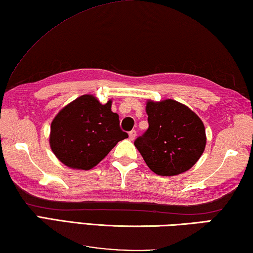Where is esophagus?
Segmentation results:
<instances>
[{
	"label": "esophagus",
	"mask_w": 253,
	"mask_h": 253,
	"mask_svg": "<svg viewBox=\"0 0 253 253\" xmlns=\"http://www.w3.org/2000/svg\"><path fill=\"white\" fill-rule=\"evenodd\" d=\"M128 136H129V139H130V141H134L135 137H136V130H131V131H129V134H128Z\"/></svg>",
	"instance_id": "esophagus-1"
}]
</instances>
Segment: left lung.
<instances>
[{
    "mask_svg": "<svg viewBox=\"0 0 253 253\" xmlns=\"http://www.w3.org/2000/svg\"><path fill=\"white\" fill-rule=\"evenodd\" d=\"M148 128L135 146L159 175L181 174L195 166L206 146L205 126L190 108L175 100H147Z\"/></svg>",
    "mask_w": 253,
    "mask_h": 253,
    "instance_id": "8db88e82",
    "label": "left lung"
}]
</instances>
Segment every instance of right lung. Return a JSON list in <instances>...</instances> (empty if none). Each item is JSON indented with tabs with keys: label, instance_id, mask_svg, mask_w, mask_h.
<instances>
[{
	"label": "right lung",
	"instance_id": "add662e5",
	"mask_svg": "<svg viewBox=\"0 0 253 253\" xmlns=\"http://www.w3.org/2000/svg\"><path fill=\"white\" fill-rule=\"evenodd\" d=\"M92 94L70 102L50 125L49 145L59 161L71 169L90 170L106 158L119 141L128 137L119 127V116Z\"/></svg>",
	"mask_w": 253,
	"mask_h": 253
}]
</instances>
